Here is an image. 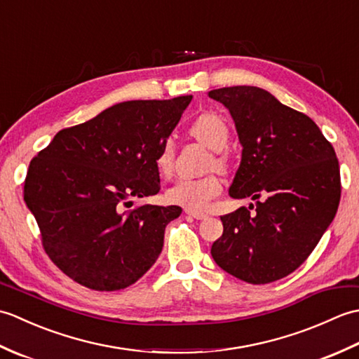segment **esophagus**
Segmentation results:
<instances>
[{
    "label": "esophagus",
    "mask_w": 359,
    "mask_h": 359,
    "mask_svg": "<svg viewBox=\"0 0 359 359\" xmlns=\"http://www.w3.org/2000/svg\"><path fill=\"white\" fill-rule=\"evenodd\" d=\"M185 212L188 216H191V217H194V219H197V220H202V219H207L208 216L205 215V212H201V211H191V210H185Z\"/></svg>",
    "instance_id": "1"
}]
</instances>
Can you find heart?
<instances>
[{
	"mask_svg": "<svg viewBox=\"0 0 359 359\" xmlns=\"http://www.w3.org/2000/svg\"><path fill=\"white\" fill-rule=\"evenodd\" d=\"M189 131L205 147L216 151L212 165L220 171L225 170L226 157L220 151L226 148L228 140H230V129H228L224 118H220L212 112H203L193 121ZM174 143L171 140H165L156 158V165L160 172L165 175L171 174L174 166ZM220 191H222V184H220V180L215 174H210L205 175V177H185L177 180L166 191V199L187 210L196 211L207 208L210 202L220 194Z\"/></svg>",
	"mask_w": 359,
	"mask_h": 359,
	"instance_id": "b5f03b06",
	"label": "heart"
}]
</instances>
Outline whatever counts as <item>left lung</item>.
Listing matches in <instances>:
<instances>
[{
  "label": "left lung",
  "mask_w": 359,
  "mask_h": 359,
  "mask_svg": "<svg viewBox=\"0 0 359 359\" xmlns=\"http://www.w3.org/2000/svg\"><path fill=\"white\" fill-rule=\"evenodd\" d=\"M208 95L230 111L242 144L230 196L256 201L255 212L250 205L220 216L224 233L211 256L234 278L269 284L302 265L332 224L341 199L338 158L313 120L269 90L233 86Z\"/></svg>",
  "instance_id": "obj_1"
}]
</instances>
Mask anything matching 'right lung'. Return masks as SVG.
<instances>
[{"label":"right lung","mask_w":359,"mask_h":359,"mask_svg":"<svg viewBox=\"0 0 359 359\" xmlns=\"http://www.w3.org/2000/svg\"><path fill=\"white\" fill-rule=\"evenodd\" d=\"M191 95L114 104L62 129L30 160L25 202L50 261L80 285L116 292L157 261L177 205H133L160 191L156 158Z\"/></svg>","instance_id":"right-lung-1"}]
</instances>
